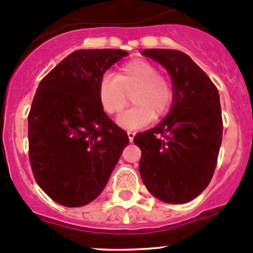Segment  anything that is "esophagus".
<instances>
[{
  "label": "esophagus",
  "mask_w": 253,
  "mask_h": 253,
  "mask_svg": "<svg viewBox=\"0 0 253 253\" xmlns=\"http://www.w3.org/2000/svg\"><path fill=\"white\" fill-rule=\"evenodd\" d=\"M127 136H128V139H129V142H132V141H133L134 136H136V133H134L133 131H128V132H127Z\"/></svg>",
  "instance_id": "34e87169"
}]
</instances>
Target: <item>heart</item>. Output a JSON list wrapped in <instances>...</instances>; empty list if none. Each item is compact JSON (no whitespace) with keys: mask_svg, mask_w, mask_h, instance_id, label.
<instances>
[{"mask_svg":"<svg viewBox=\"0 0 253 253\" xmlns=\"http://www.w3.org/2000/svg\"><path fill=\"white\" fill-rule=\"evenodd\" d=\"M129 95L133 106L119 117V124L134 129L169 111L174 101V84L160 75L157 66L144 60L129 61L119 68L116 77L106 75L99 82V101L106 114H120L128 104Z\"/></svg>","mask_w":253,"mask_h":253,"instance_id":"b5f03b06","label":"heart"}]
</instances>
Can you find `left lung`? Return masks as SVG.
<instances>
[{
	"mask_svg": "<svg viewBox=\"0 0 253 253\" xmlns=\"http://www.w3.org/2000/svg\"><path fill=\"white\" fill-rule=\"evenodd\" d=\"M142 55L164 66L175 95L168 116L134 137L142 152L139 172L154 197L182 205L205 191L215 170L223 138L218 89L181 51L148 48Z\"/></svg>",
	"mask_w": 253,
	"mask_h": 253,
	"instance_id": "left-lung-1",
	"label": "left lung"
}]
</instances>
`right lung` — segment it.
I'll list each match as a JSON object with an SVG mask.
<instances>
[{"label": "right lung", "mask_w": 253, "mask_h": 253, "mask_svg": "<svg viewBox=\"0 0 253 253\" xmlns=\"http://www.w3.org/2000/svg\"><path fill=\"white\" fill-rule=\"evenodd\" d=\"M128 53L77 50L42 78L28 115L29 160L35 181L58 205L82 207L108 183L127 132L103 110L98 85Z\"/></svg>", "instance_id": "right-lung-1"}]
</instances>
